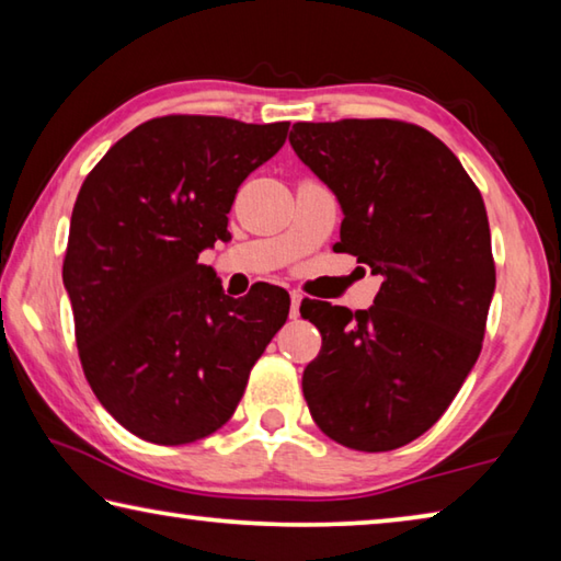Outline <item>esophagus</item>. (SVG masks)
I'll return each instance as SVG.
<instances>
[{"mask_svg":"<svg viewBox=\"0 0 561 561\" xmlns=\"http://www.w3.org/2000/svg\"><path fill=\"white\" fill-rule=\"evenodd\" d=\"M291 297V309H289V317L297 319L299 317V304H301V294L299 291H289Z\"/></svg>","mask_w":561,"mask_h":561,"instance_id":"1","label":"esophagus"}]
</instances>
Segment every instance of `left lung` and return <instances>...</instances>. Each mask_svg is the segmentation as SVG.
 Segmentation results:
<instances>
[{
  "instance_id": "1",
  "label": "left lung",
  "mask_w": 561,
  "mask_h": 561,
  "mask_svg": "<svg viewBox=\"0 0 561 561\" xmlns=\"http://www.w3.org/2000/svg\"><path fill=\"white\" fill-rule=\"evenodd\" d=\"M289 144L344 210L339 252L383 279L371 309L301 301L321 331L304 398L331 440L396 450L433 428L480 356L495 291L485 203L413 123H294Z\"/></svg>"
}]
</instances>
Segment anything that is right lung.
<instances>
[{
  "label": "right lung",
  "mask_w": 561,
  "mask_h": 561,
  "mask_svg": "<svg viewBox=\"0 0 561 561\" xmlns=\"http://www.w3.org/2000/svg\"><path fill=\"white\" fill-rule=\"evenodd\" d=\"M289 123L163 116L123 136L83 180L64 257L76 346L101 405L158 445L230 421L289 294L227 297L201 252L227 240L242 180L277 153Z\"/></svg>",
  "instance_id": "obj_1"
}]
</instances>
